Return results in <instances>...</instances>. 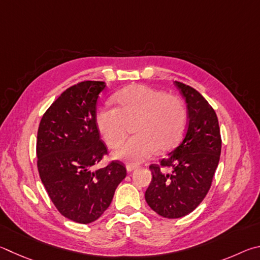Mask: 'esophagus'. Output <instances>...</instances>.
Returning <instances> with one entry per match:
<instances>
[{"label":"esophagus","mask_w":260,"mask_h":260,"mask_svg":"<svg viewBox=\"0 0 260 260\" xmlns=\"http://www.w3.org/2000/svg\"><path fill=\"white\" fill-rule=\"evenodd\" d=\"M125 168H126V171H127V172H131V171H134L137 167H136V166H131V165H127Z\"/></svg>","instance_id":"obj_1"}]
</instances>
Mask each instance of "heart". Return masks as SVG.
Instances as JSON below:
<instances>
[{"label":"heart","instance_id":"obj_1","mask_svg":"<svg viewBox=\"0 0 260 260\" xmlns=\"http://www.w3.org/2000/svg\"><path fill=\"white\" fill-rule=\"evenodd\" d=\"M118 108L103 106L95 114V125L108 147L116 148L135 125L136 137L113 153L117 160L140 163L158 152L174 148L187 123L183 100L143 84L130 85L116 95Z\"/></svg>","mask_w":260,"mask_h":260}]
</instances>
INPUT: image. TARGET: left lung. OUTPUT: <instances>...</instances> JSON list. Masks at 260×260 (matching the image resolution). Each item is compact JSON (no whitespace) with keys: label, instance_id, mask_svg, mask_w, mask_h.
I'll return each instance as SVG.
<instances>
[{"label":"left lung","instance_id":"left-lung-1","mask_svg":"<svg viewBox=\"0 0 260 260\" xmlns=\"http://www.w3.org/2000/svg\"><path fill=\"white\" fill-rule=\"evenodd\" d=\"M187 104L188 125L178 146L158 165H151L152 181L145 199L152 210L165 218L184 217L198 208L210 189L221 152L216 112L203 95L181 82H175ZM161 167H170L163 174Z\"/></svg>","mask_w":260,"mask_h":260}]
</instances>
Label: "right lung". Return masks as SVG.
Masks as SVG:
<instances>
[{
    "label": "right lung",
    "mask_w": 260,
    "mask_h": 260,
    "mask_svg": "<svg viewBox=\"0 0 260 260\" xmlns=\"http://www.w3.org/2000/svg\"><path fill=\"white\" fill-rule=\"evenodd\" d=\"M105 88V82L84 81L66 89L39 125L40 178L58 211L79 224H90L103 215L126 176L118 161L92 171L107 154L95 125V105Z\"/></svg>",
    "instance_id": "1"
}]
</instances>
